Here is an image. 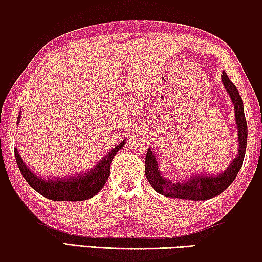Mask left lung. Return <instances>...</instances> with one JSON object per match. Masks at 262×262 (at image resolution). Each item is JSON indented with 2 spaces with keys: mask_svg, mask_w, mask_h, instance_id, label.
<instances>
[{
  "mask_svg": "<svg viewBox=\"0 0 262 262\" xmlns=\"http://www.w3.org/2000/svg\"><path fill=\"white\" fill-rule=\"evenodd\" d=\"M222 82L224 88L227 89L228 94L234 103L235 119L237 124L238 134V154L232 161L227 170L218 175H193L186 181H171L169 179L163 178L160 173L159 164L155 155L151 150H148L145 157V175L150 185L160 194L170 196V198H180L189 200H205L213 198L222 192H224L231 182L237 177L241 169L243 159H245L246 146H247V121L243 110V102L237 88L228 77L227 73L222 75Z\"/></svg>",
  "mask_w": 262,
  "mask_h": 262,
  "instance_id": "8db88e82",
  "label": "left lung"
}]
</instances>
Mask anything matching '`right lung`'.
<instances>
[{
  "instance_id": "add662e5",
  "label": "right lung",
  "mask_w": 262,
  "mask_h": 262,
  "mask_svg": "<svg viewBox=\"0 0 262 262\" xmlns=\"http://www.w3.org/2000/svg\"><path fill=\"white\" fill-rule=\"evenodd\" d=\"M20 114L17 117V123L20 121ZM125 145L123 141L119 145L113 148L100 162L96 164L94 169H91L82 175H76L73 178L66 179H42L37 174L32 173L26 164L21 159L19 151L15 148V159L17 167L26 179L28 185L34 191L40 193L45 198H49L56 202H78V200H87L101 191L103 185L106 184L110 175V166L113 157Z\"/></svg>"
}]
</instances>
